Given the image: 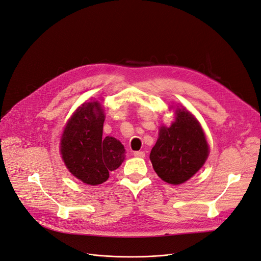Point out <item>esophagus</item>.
I'll use <instances>...</instances> for the list:
<instances>
[{
  "label": "esophagus",
  "instance_id": "obj_1",
  "mask_svg": "<svg viewBox=\"0 0 261 261\" xmlns=\"http://www.w3.org/2000/svg\"><path fill=\"white\" fill-rule=\"evenodd\" d=\"M133 155L135 158H145V152L144 151H135L133 153Z\"/></svg>",
  "mask_w": 261,
  "mask_h": 261
}]
</instances>
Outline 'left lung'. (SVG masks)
I'll return each mask as SVG.
<instances>
[{"mask_svg":"<svg viewBox=\"0 0 261 261\" xmlns=\"http://www.w3.org/2000/svg\"><path fill=\"white\" fill-rule=\"evenodd\" d=\"M208 153V144L199 121L181 108L175 110V119L170 127L160 128L150 161L164 182L179 185L200 170Z\"/></svg>","mask_w":261,"mask_h":261,"instance_id":"8db88e82","label":"left lung"}]
</instances>
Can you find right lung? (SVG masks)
I'll return each instance as SVG.
<instances>
[{"instance_id": "obj_1", "label": "right lung", "mask_w": 261, "mask_h": 261, "mask_svg": "<svg viewBox=\"0 0 261 261\" xmlns=\"http://www.w3.org/2000/svg\"><path fill=\"white\" fill-rule=\"evenodd\" d=\"M103 109L97 100L81 105L66 122L60 143L62 160L78 180L98 185L125 160L126 150L112 136H102Z\"/></svg>"}]
</instances>
